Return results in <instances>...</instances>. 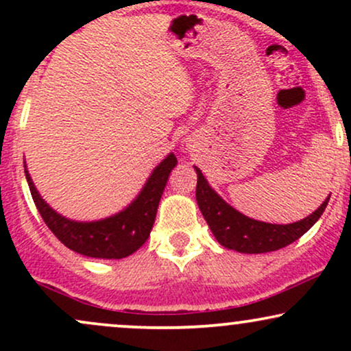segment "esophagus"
I'll use <instances>...</instances> for the list:
<instances>
[{
  "mask_svg": "<svg viewBox=\"0 0 351 351\" xmlns=\"http://www.w3.org/2000/svg\"><path fill=\"white\" fill-rule=\"evenodd\" d=\"M183 148H184V150H186V147H183Z\"/></svg>",
  "mask_w": 351,
  "mask_h": 351,
  "instance_id": "obj_1",
  "label": "esophagus"
}]
</instances>
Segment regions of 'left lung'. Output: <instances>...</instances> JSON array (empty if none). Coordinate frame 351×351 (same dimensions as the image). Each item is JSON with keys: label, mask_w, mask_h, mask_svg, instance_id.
<instances>
[{"label": "left lung", "mask_w": 351, "mask_h": 351, "mask_svg": "<svg viewBox=\"0 0 351 351\" xmlns=\"http://www.w3.org/2000/svg\"><path fill=\"white\" fill-rule=\"evenodd\" d=\"M195 171L198 175L196 201H198L199 211L206 219L209 229L221 245L243 254L271 252L292 244L317 223L318 217L324 215L330 199L328 195V198L312 215L297 221V223H264V221L252 219V217L243 215L231 204H228L215 189L209 186L208 180L204 178L198 167H195Z\"/></svg>", "instance_id": "1"}]
</instances>
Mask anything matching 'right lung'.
Returning <instances> with one entry per match:
<instances>
[{
    "label": "right lung",
    "mask_w": 351,
    "mask_h": 351,
    "mask_svg": "<svg viewBox=\"0 0 351 351\" xmlns=\"http://www.w3.org/2000/svg\"><path fill=\"white\" fill-rule=\"evenodd\" d=\"M176 163L178 160L175 153H168L158 167H155L147 183L143 184L142 191L127 208L97 221H74L59 215L36 189L26 162H24V173L39 215L60 243L71 251L87 257L122 259L142 247L150 236L160 198Z\"/></svg>",
    "instance_id": "add662e5"
}]
</instances>
